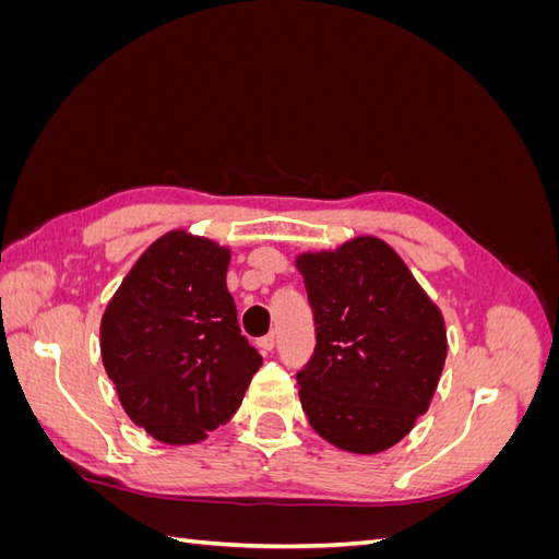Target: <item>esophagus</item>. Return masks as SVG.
I'll use <instances>...</instances> for the list:
<instances>
[{"label":"esophagus","instance_id":"34e87169","mask_svg":"<svg viewBox=\"0 0 559 559\" xmlns=\"http://www.w3.org/2000/svg\"><path fill=\"white\" fill-rule=\"evenodd\" d=\"M275 343H277L275 333H267V335L259 337V347H261L263 352H273V349H275Z\"/></svg>","mask_w":559,"mask_h":559}]
</instances>
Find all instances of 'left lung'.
<instances>
[{
    "label": "left lung",
    "instance_id": "8db88e82",
    "mask_svg": "<svg viewBox=\"0 0 559 559\" xmlns=\"http://www.w3.org/2000/svg\"><path fill=\"white\" fill-rule=\"evenodd\" d=\"M314 352L298 370L312 429L347 452L399 443L425 415L445 364V324L399 253L376 238L298 259Z\"/></svg>",
    "mask_w": 559,
    "mask_h": 559
}]
</instances>
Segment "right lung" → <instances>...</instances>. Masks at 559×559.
<instances>
[{"label":"right lung","instance_id":"right-lung-1","mask_svg":"<svg viewBox=\"0 0 559 559\" xmlns=\"http://www.w3.org/2000/svg\"><path fill=\"white\" fill-rule=\"evenodd\" d=\"M228 251L181 230L134 263L103 317V361L134 425L198 443L238 413L261 354L228 294Z\"/></svg>","mask_w":559,"mask_h":559}]
</instances>
